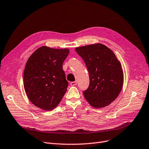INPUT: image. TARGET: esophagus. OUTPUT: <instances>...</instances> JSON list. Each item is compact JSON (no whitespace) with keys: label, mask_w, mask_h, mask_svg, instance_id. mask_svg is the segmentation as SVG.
Returning <instances> with one entry per match:
<instances>
[{"label":"esophagus","mask_w":149,"mask_h":149,"mask_svg":"<svg viewBox=\"0 0 149 149\" xmlns=\"http://www.w3.org/2000/svg\"><path fill=\"white\" fill-rule=\"evenodd\" d=\"M76 84H77V82L76 81H74V82H72L70 83V85L72 86H76Z\"/></svg>","instance_id":"esophagus-1"}]
</instances>
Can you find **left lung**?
Returning a JSON list of instances; mask_svg holds the SVG:
<instances>
[{"instance_id":"left-lung-1","label":"left lung","mask_w":149,"mask_h":149,"mask_svg":"<svg viewBox=\"0 0 149 149\" xmlns=\"http://www.w3.org/2000/svg\"><path fill=\"white\" fill-rule=\"evenodd\" d=\"M87 67L90 84L83 91L95 108H102L115 101L121 92L124 75L120 62L111 49L101 44L75 48Z\"/></svg>"}]
</instances>
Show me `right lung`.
<instances>
[{"label":"right lung","instance_id":"obj_1","mask_svg":"<svg viewBox=\"0 0 149 149\" xmlns=\"http://www.w3.org/2000/svg\"><path fill=\"white\" fill-rule=\"evenodd\" d=\"M69 49H56L43 46L28 59L24 72V86L29 100L42 110L56 108L67 91L62 64Z\"/></svg>","mask_w":149,"mask_h":149}]
</instances>
